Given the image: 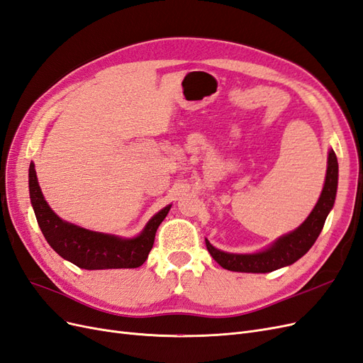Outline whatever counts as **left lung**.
I'll return each mask as SVG.
<instances>
[{
    "mask_svg": "<svg viewBox=\"0 0 363 363\" xmlns=\"http://www.w3.org/2000/svg\"><path fill=\"white\" fill-rule=\"evenodd\" d=\"M327 163L325 183L320 200L298 228L289 235L281 236L268 250L256 252V255H230V252L216 250L206 239V247L211 256L223 268L238 272H271L292 265L294 262L303 257L320 236L325 218L335 204L337 189V159L333 150L328 152Z\"/></svg>",
    "mask_w": 363,
    "mask_h": 363,
    "instance_id": "1",
    "label": "left lung"
}]
</instances>
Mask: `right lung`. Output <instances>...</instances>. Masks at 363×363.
Masks as SVG:
<instances>
[{
  "mask_svg": "<svg viewBox=\"0 0 363 363\" xmlns=\"http://www.w3.org/2000/svg\"><path fill=\"white\" fill-rule=\"evenodd\" d=\"M28 186L33 211H35L40 232L51 248L63 259L83 269H118L138 268L144 263L155 244L160 223L168 215L167 206L152 216L144 232L133 239H123L112 235L96 233L79 225L69 224L51 211L39 188L35 164H30Z\"/></svg>",
  "mask_w": 363,
  "mask_h": 363,
  "instance_id": "add662e5",
  "label": "right lung"
}]
</instances>
